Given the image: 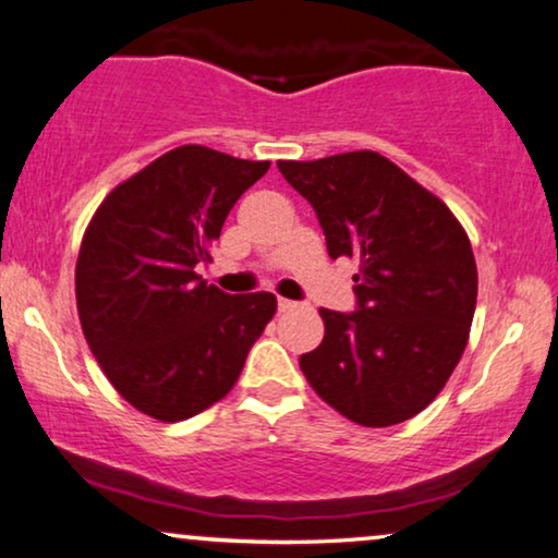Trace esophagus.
<instances>
[{
	"label": "esophagus",
	"instance_id": "34e87169",
	"mask_svg": "<svg viewBox=\"0 0 558 558\" xmlns=\"http://www.w3.org/2000/svg\"><path fill=\"white\" fill-rule=\"evenodd\" d=\"M279 313H289V310H294L296 307V302L294 300H284V296H279Z\"/></svg>",
	"mask_w": 558,
	"mask_h": 558
}]
</instances>
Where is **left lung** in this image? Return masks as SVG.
Wrapping results in <instances>:
<instances>
[{"mask_svg": "<svg viewBox=\"0 0 558 558\" xmlns=\"http://www.w3.org/2000/svg\"><path fill=\"white\" fill-rule=\"evenodd\" d=\"M313 205L330 258H356V313L320 307L325 338L302 353L310 387L349 421L387 428L436 400L466 349L476 262L436 194L376 150L279 161Z\"/></svg>", "mask_w": 558, "mask_h": 558, "instance_id": "obj_1", "label": "left lung"}]
</instances>
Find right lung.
Returning a JSON list of instances; mask_svg holds the SVG:
<instances>
[{"label": "right lung", "instance_id": "right-lung-1", "mask_svg": "<svg viewBox=\"0 0 558 558\" xmlns=\"http://www.w3.org/2000/svg\"><path fill=\"white\" fill-rule=\"evenodd\" d=\"M269 166L179 146L92 215L76 262L78 320L110 385L143 415L179 423L222 400L277 313L271 292L233 296L197 274Z\"/></svg>", "mask_w": 558, "mask_h": 558}]
</instances>
